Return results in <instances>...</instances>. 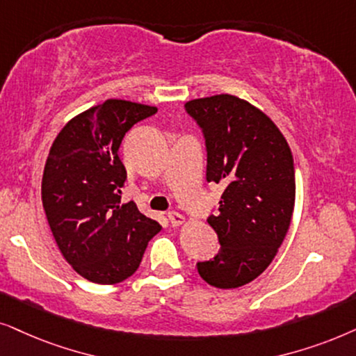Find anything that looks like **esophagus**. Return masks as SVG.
Here are the masks:
<instances>
[{"instance_id":"esophagus-1","label":"esophagus","mask_w":356,"mask_h":356,"mask_svg":"<svg viewBox=\"0 0 356 356\" xmlns=\"http://www.w3.org/2000/svg\"><path fill=\"white\" fill-rule=\"evenodd\" d=\"M168 218H169V221L172 222V226H181V225H184V222H186V218H184L181 213H177V211L168 213Z\"/></svg>"}]
</instances>
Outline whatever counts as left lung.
Listing matches in <instances>:
<instances>
[{
  "mask_svg": "<svg viewBox=\"0 0 356 356\" xmlns=\"http://www.w3.org/2000/svg\"><path fill=\"white\" fill-rule=\"evenodd\" d=\"M186 111L207 145V181L221 184L208 225L221 249L197 270L208 285H248L272 264L295 210V164L285 136L268 115L231 94L193 99Z\"/></svg>",
  "mask_w": 356,
  "mask_h": 356,
  "instance_id": "1",
  "label": "left lung"
}]
</instances>
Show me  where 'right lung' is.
<instances>
[{
	"label": "right lung",
	"instance_id": "1",
	"mask_svg": "<svg viewBox=\"0 0 356 356\" xmlns=\"http://www.w3.org/2000/svg\"><path fill=\"white\" fill-rule=\"evenodd\" d=\"M156 112L107 99L71 118L50 148L42 177L47 220L66 262L92 283L115 285L131 277L161 231L135 202L120 205L127 170L118 156L127 131Z\"/></svg>",
	"mask_w": 356,
	"mask_h": 356
}]
</instances>
